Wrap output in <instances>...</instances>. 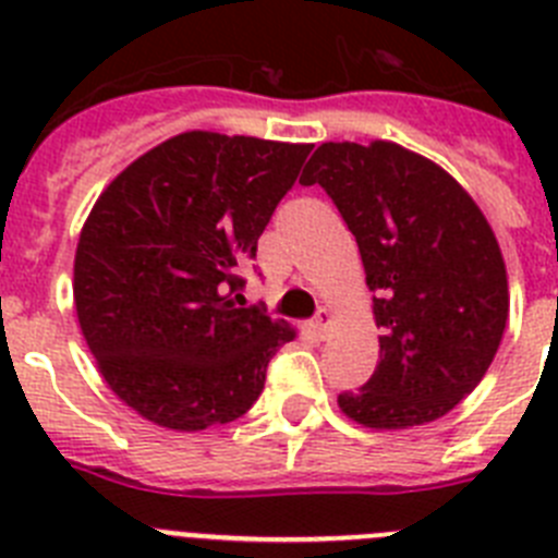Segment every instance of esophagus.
<instances>
[{"mask_svg":"<svg viewBox=\"0 0 558 558\" xmlns=\"http://www.w3.org/2000/svg\"><path fill=\"white\" fill-rule=\"evenodd\" d=\"M329 324H332V313H329L327 307L318 310V315H315V322H313V329L318 332V338H324L329 329Z\"/></svg>","mask_w":558,"mask_h":558,"instance_id":"obj_1","label":"esophagus"}]
</instances>
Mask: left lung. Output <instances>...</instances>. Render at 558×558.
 Returning <instances> with one entry per match:
<instances>
[{
	"instance_id": "left-lung-1",
	"label": "left lung",
	"mask_w": 558,
	"mask_h": 558,
	"mask_svg": "<svg viewBox=\"0 0 558 558\" xmlns=\"http://www.w3.org/2000/svg\"><path fill=\"white\" fill-rule=\"evenodd\" d=\"M302 184H322L357 240L377 290L379 363L338 397L374 430H405L445 416L486 374L509 318L500 245L461 184L393 142H327Z\"/></svg>"
}]
</instances>
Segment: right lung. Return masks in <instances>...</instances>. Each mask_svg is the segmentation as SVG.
<instances>
[{
  "mask_svg": "<svg viewBox=\"0 0 558 558\" xmlns=\"http://www.w3.org/2000/svg\"><path fill=\"white\" fill-rule=\"evenodd\" d=\"M310 150L186 131L97 198L75 254L77 322L111 391L153 425L192 433L240 418L295 338L236 299Z\"/></svg>",
  "mask_w": 558,
  "mask_h": 558,
  "instance_id": "1",
  "label": "right lung"
}]
</instances>
